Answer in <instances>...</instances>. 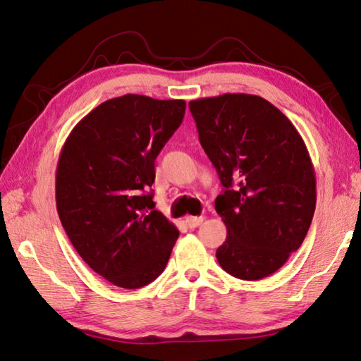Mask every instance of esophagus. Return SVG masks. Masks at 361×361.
I'll list each match as a JSON object with an SVG mask.
<instances>
[{
    "label": "esophagus",
    "instance_id": "obj_1",
    "mask_svg": "<svg viewBox=\"0 0 361 361\" xmlns=\"http://www.w3.org/2000/svg\"><path fill=\"white\" fill-rule=\"evenodd\" d=\"M204 223V216H188L186 218V224L189 226V228H197V226H200Z\"/></svg>",
    "mask_w": 361,
    "mask_h": 361
}]
</instances>
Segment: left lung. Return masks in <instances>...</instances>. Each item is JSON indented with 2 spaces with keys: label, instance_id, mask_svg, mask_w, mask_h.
Here are the masks:
<instances>
[{
  "label": "left lung",
  "instance_id": "1",
  "mask_svg": "<svg viewBox=\"0 0 361 361\" xmlns=\"http://www.w3.org/2000/svg\"><path fill=\"white\" fill-rule=\"evenodd\" d=\"M189 109L224 186L215 200L228 229L219 266L242 280L269 277L301 247L314 218L315 170L304 140L258 95L207 97Z\"/></svg>",
  "mask_w": 361,
  "mask_h": 361
}]
</instances>
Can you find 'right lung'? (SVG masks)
Instances as JSON below:
<instances>
[{"label":"right lung","instance_id":"add662e5","mask_svg":"<svg viewBox=\"0 0 361 361\" xmlns=\"http://www.w3.org/2000/svg\"><path fill=\"white\" fill-rule=\"evenodd\" d=\"M185 100L127 94L78 122L59 156V218L78 255L116 286L135 290L167 266L180 231L156 210L154 161L178 129Z\"/></svg>","mask_w":361,"mask_h":361}]
</instances>
